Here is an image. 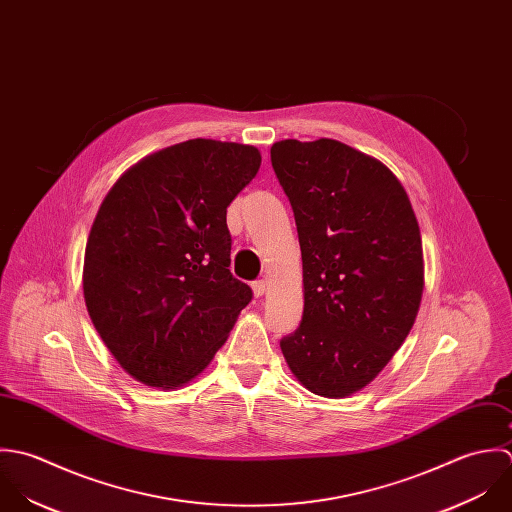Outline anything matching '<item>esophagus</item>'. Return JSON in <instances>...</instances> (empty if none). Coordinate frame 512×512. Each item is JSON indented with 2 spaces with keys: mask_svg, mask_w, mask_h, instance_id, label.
I'll use <instances>...</instances> for the list:
<instances>
[{
  "mask_svg": "<svg viewBox=\"0 0 512 512\" xmlns=\"http://www.w3.org/2000/svg\"><path fill=\"white\" fill-rule=\"evenodd\" d=\"M253 293L255 297H263L267 293V281L265 279H259L253 283Z\"/></svg>",
  "mask_w": 512,
  "mask_h": 512,
  "instance_id": "esophagus-1",
  "label": "esophagus"
}]
</instances>
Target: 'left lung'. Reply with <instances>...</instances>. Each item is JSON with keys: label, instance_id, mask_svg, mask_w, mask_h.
Returning <instances> with one entry per match:
<instances>
[{"label": "left lung", "instance_id": "1", "mask_svg": "<svg viewBox=\"0 0 512 512\" xmlns=\"http://www.w3.org/2000/svg\"><path fill=\"white\" fill-rule=\"evenodd\" d=\"M271 162L303 255V320L281 350L308 392L348 398L386 368L415 322L419 225L392 170L338 140H281Z\"/></svg>", "mask_w": 512, "mask_h": 512}]
</instances>
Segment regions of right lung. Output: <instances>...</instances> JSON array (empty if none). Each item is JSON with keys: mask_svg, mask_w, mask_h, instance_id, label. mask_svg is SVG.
Instances as JSON below:
<instances>
[{"mask_svg": "<svg viewBox=\"0 0 512 512\" xmlns=\"http://www.w3.org/2000/svg\"><path fill=\"white\" fill-rule=\"evenodd\" d=\"M259 166L255 146L194 138L142 158L106 194L85 249L83 293L134 380L186 386L249 305V285L227 269L225 217Z\"/></svg>", "mask_w": 512, "mask_h": 512, "instance_id": "1", "label": "right lung"}]
</instances>
